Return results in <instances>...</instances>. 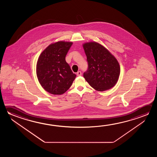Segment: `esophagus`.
<instances>
[{
	"label": "esophagus",
	"mask_w": 157,
	"mask_h": 157,
	"mask_svg": "<svg viewBox=\"0 0 157 157\" xmlns=\"http://www.w3.org/2000/svg\"><path fill=\"white\" fill-rule=\"evenodd\" d=\"M82 72H80V71H78V72L77 73V76H81L82 75Z\"/></svg>",
	"instance_id": "1"
}]
</instances>
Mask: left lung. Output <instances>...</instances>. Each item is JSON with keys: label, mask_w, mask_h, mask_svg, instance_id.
Returning <instances> with one entry per match:
<instances>
[{"label": "left lung", "mask_w": 157, "mask_h": 157, "mask_svg": "<svg viewBox=\"0 0 157 157\" xmlns=\"http://www.w3.org/2000/svg\"><path fill=\"white\" fill-rule=\"evenodd\" d=\"M88 63L83 76L91 87L99 91L110 89L118 82L121 72L116 57L107 49L95 41L82 45Z\"/></svg>", "instance_id": "8db88e82"}]
</instances>
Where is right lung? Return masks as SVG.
<instances>
[{
    "label": "right lung",
    "instance_id": "1",
    "mask_svg": "<svg viewBox=\"0 0 157 157\" xmlns=\"http://www.w3.org/2000/svg\"><path fill=\"white\" fill-rule=\"evenodd\" d=\"M73 43L59 41L46 48L39 57L36 72L39 82L47 92L62 95L76 77L65 57Z\"/></svg>",
    "mask_w": 157,
    "mask_h": 157
}]
</instances>
